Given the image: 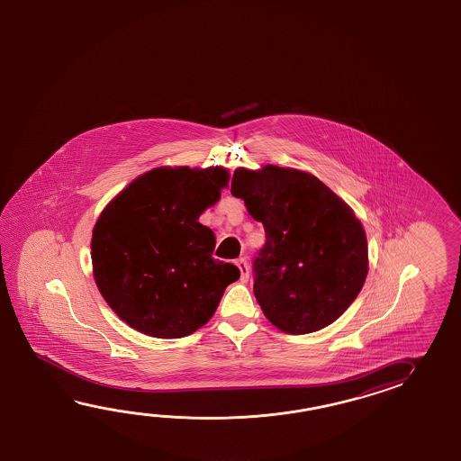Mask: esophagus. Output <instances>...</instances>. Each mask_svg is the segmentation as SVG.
Wrapping results in <instances>:
<instances>
[{"instance_id":"obj_1","label":"esophagus","mask_w":461,"mask_h":461,"mask_svg":"<svg viewBox=\"0 0 461 461\" xmlns=\"http://www.w3.org/2000/svg\"><path fill=\"white\" fill-rule=\"evenodd\" d=\"M237 267L240 270V280H242V284H245L249 280V265L244 258H240V260H237Z\"/></svg>"}]
</instances>
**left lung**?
<instances>
[{
    "instance_id": "left-lung-1",
    "label": "left lung",
    "mask_w": 461,
    "mask_h": 461,
    "mask_svg": "<svg viewBox=\"0 0 461 461\" xmlns=\"http://www.w3.org/2000/svg\"><path fill=\"white\" fill-rule=\"evenodd\" d=\"M230 193L264 224L254 294L267 320L288 334L336 321L369 270L367 239L353 209L313 175L274 165L237 167Z\"/></svg>"
}]
</instances>
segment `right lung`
Listing matches in <instances>:
<instances>
[{
    "instance_id": "1",
    "label": "right lung",
    "mask_w": 461,
    "mask_h": 461,
    "mask_svg": "<svg viewBox=\"0 0 461 461\" xmlns=\"http://www.w3.org/2000/svg\"><path fill=\"white\" fill-rule=\"evenodd\" d=\"M226 167H161L108 203L92 232L98 292L140 333L176 339L216 313L232 264L212 258L216 237L199 222L227 187Z\"/></svg>"
}]
</instances>
